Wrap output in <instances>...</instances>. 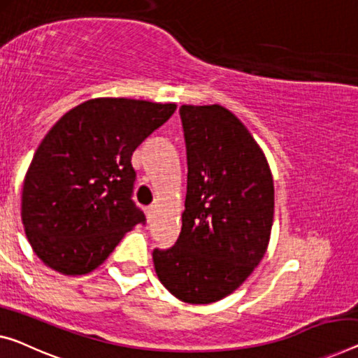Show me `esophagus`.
<instances>
[{
  "label": "esophagus",
  "mask_w": 358,
  "mask_h": 358,
  "mask_svg": "<svg viewBox=\"0 0 358 358\" xmlns=\"http://www.w3.org/2000/svg\"><path fill=\"white\" fill-rule=\"evenodd\" d=\"M154 212H156V207H154V206H148V207H146L148 222H151V218H152V215H154Z\"/></svg>",
  "instance_id": "34e87169"
}]
</instances>
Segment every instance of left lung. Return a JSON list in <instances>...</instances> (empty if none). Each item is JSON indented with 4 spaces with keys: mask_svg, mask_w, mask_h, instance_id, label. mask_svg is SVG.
Returning a JSON list of instances; mask_svg holds the SVG:
<instances>
[{
    "mask_svg": "<svg viewBox=\"0 0 358 358\" xmlns=\"http://www.w3.org/2000/svg\"><path fill=\"white\" fill-rule=\"evenodd\" d=\"M188 186L173 248L154 249L157 278L188 303H212L249 278L266 252L275 188L262 149L220 104L180 108Z\"/></svg>",
    "mask_w": 358,
    "mask_h": 358,
    "instance_id": "8db88e82",
    "label": "left lung"
}]
</instances>
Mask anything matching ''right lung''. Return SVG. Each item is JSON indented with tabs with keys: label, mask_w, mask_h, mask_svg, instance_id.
Segmentation results:
<instances>
[{
	"label": "right lung",
	"mask_w": 358,
	"mask_h": 358,
	"mask_svg": "<svg viewBox=\"0 0 358 358\" xmlns=\"http://www.w3.org/2000/svg\"><path fill=\"white\" fill-rule=\"evenodd\" d=\"M175 109L173 103L96 98L52 125L27 170L20 206L27 239L43 264L62 275L90 273L145 222L131 201V156Z\"/></svg>",
	"instance_id": "obj_1"
}]
</instances>
